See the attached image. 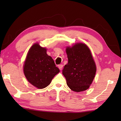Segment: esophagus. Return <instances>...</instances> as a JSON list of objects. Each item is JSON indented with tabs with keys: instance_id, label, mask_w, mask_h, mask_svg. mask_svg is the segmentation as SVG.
<instances>
[{
	"instance_id": "34e87169",
	"label": "esophagus",
	"mask_w": 121,
	"mask_h": 121,
	"mask_svg": "<svg viewBox=\"0 0 121 121\" xmlns=\"http://www.w3.org/2000/svg\"><path fill=\"white\" fill-rule=\"evenodd\" d=\"M63 65H58V68L60 69V70H62V69H63Z\"/></svg>"
}]
</instances>
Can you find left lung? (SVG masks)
<instances>
[{
	"label": "left lung",
	"mask_w": 121,
	"mask_h": 121,
	"mask_svg": "<svg viewBox=\"0 0 121 121\" xmlns=\"http://www.w3.org/2000/svg\"><path fill=\"white\" fill-rule=\"evenodd\" d=\"M68 63L63 69L68 87L79 92L89 88L95 76L96 65L90 50L85 44L76 43L67 47Z\"/></svg>",
	"instance_id": "1"
}]
</instances>
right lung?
Here are the masks:
<instances>
[{
    "label": "right lung",
    "mask_w": 121,
    "mask_h": 121,
    "mask_svg": "<svg viewBox=\"0 0 121 121\" xmlns=\"http://www.w3.org/2000/svg\"><path fill=\"white\" fill-rule=\"evenodd\" d=\"M59 72L52 58L46 53V48L38 43L31 46L24 65V74L29 83L38 89L44 88Z\"/></svg>",
    "instance_id": "1"
}]
</instances>
